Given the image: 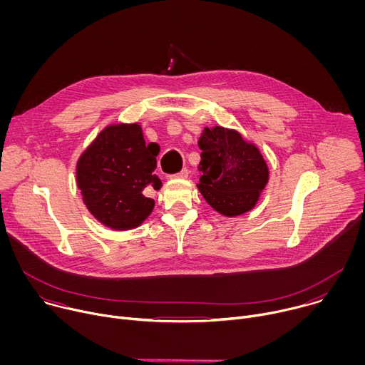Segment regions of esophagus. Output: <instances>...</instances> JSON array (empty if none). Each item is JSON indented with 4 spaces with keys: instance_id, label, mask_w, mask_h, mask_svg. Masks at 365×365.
<instances>
[{
    "instance_id": "34e87169",
    "label": "esophagus",
    "mask_w": 365,
    "mask_h": 365,
    "mask_svg": "<svg viewBox=\"0 0 365 365\" xmlns=\"http://www.w3.org/2000/svg\"><path fill=\"white\" fill-rule=\"evenodd\" d=\"M187 176H189V170H187V169H182L179 173L172 175L170 179H186Z\"/></svg>"
}]
</instances>
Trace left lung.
Instances as JSON below:
<instances>
[{
    "label": "left lung",
    "mask_w": 365,
    "mask_h": 365,
    "mask_svg": "<svg viewBox=\"0 0 365 365\" xmlns=\"http://www.w3.org/2000/svg\"><path fill=\"white\" fill-rule=\"evenodd\" d=\"M197 145L202 150L199 183L203 199L224 217H238L257 205L270 178L259 148L237 130L205 127Z\"/></svg>",
    "instance_id": "1"
}]
</instances>
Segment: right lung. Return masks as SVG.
Wrapping results in <instances>:
<instances>
[{"instance_id":"obj_1","label":"right lung","mask_w":365,"mask_h":365,"mask_svg":"<svg viewBox=\"0 0 365 365\" xmlns=\"http://www.w3.org/2000/svg\"><path fill=\"white\" fill-rule=\"evenodd\" d=\"M159 144L145 145L140 123L110 124L83 150L76 163V185L91 215L113 231L140 227L154 210L144 189L160 190L154 175Z\"/></svg>"}]
</instances>
